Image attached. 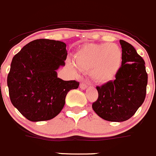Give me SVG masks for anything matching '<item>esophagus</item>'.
<instances>
[{
  "mask_svg": "<svg viewBox=\"0 0 156 156\" xmlns=\"http://www.w3.org/2000/svg\"><path fill=\"white\" fill-rule=\"evenodd\" d=\"M87 87H88V86H87V84H86V83L82 82V83L80 84V88H81L82 89H86Z\"/></svg>",
  "mask_w": 156,
  "mask_h": 156,
  "instance_id": "esophagus-1",
  "label": "esophagus"
}]
</instances>
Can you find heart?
I'll list each match as a JSON object with an SVG mask.
<instances>
[{"label":"heart","instance_id":"b5f03b06","mask_svg":"<svg viewBox=\"0 0 156 156\" xmlns=\"http://www.w3.org/2000/svg\"><path fill=\"white\" fill-rule=\"evenodd\" d=\"M74 63L67 62L70 70L74 72L90 70L95 82L105 83L115 77L121 64L122 51L114 43L88 44L74 53Z\"/></svg>","mask_w":156,"mask_h":156}]
</instances>
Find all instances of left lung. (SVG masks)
I'll list each match as a JSON object with an SVG mask.
<instances>
[{"mask_svg":"<svg viewBox=\"0 0 156 156\" xmlns=\"http://www.w3.org/2000/svg\"><path fill=\"white\" fill-rule=\"evenodd\" d=\"M122 47V66L115 79L97 86L98 99L93 104L97 115L109 122L130 119L142 105L146 96L147 74L145 63L136 49L125 41Z\"/></svg>","mask_w":156,"mask_h":156,"instance_id":"left-lung-1","label":"left lung"}]
</instances>
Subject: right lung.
Segmentation results:
<instances>
[{
    "instance_id": "right-lung-1",
    "label": "right lung",
    "mask_w": 156,
    "mask_h": 156,
    "mask_svg": "<svg viewBox=\"0 0 156 156\" xmlns=\"http://www.w3.org/2000/svg\"><path fill=\"white\" fill-rule=\"evenodd\" d=\"M67 44L49 39L32 41L13 57L7 83L12 104L31 122L59 115L65 98L79 82L63 81L56 70L65 66Z\"/></svg>"
}]
</instances>
